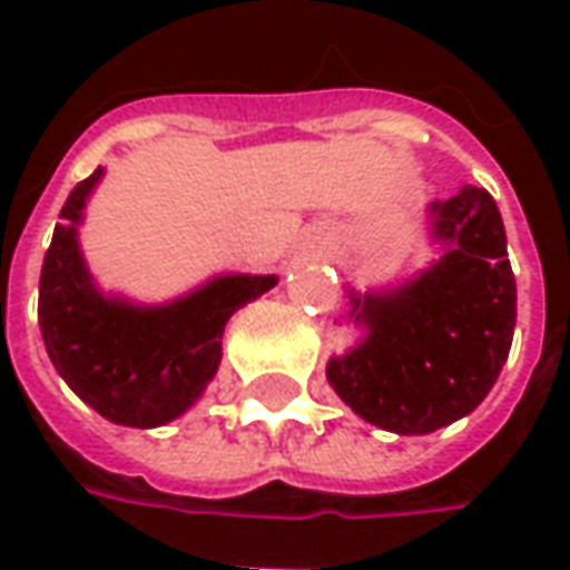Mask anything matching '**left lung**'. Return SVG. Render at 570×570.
Masks as SVG:
<instances>
[{
	"mask_svg": "<svg viewBox=\"0 0 570 570\" xmlns=\"http://www.w3.org/2000/svg\"><path fill=\"white\" fill-rule=\"evenodd\" d=\"M440 259L387 289H347L360 338L330 357L326 379L375 428L421 436L464 419L498 382L515 330L507 232L485 188L428 207Z\"/></svg>",
	"mask_w": 570,
	"mask_h": 570,
	"instance_id": "obj_1",
	"label": "left lung"
}]
</instances>
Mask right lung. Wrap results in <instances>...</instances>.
I'll use <instances>...</instances> for the list:
<instances>
[{
    "label": "right lung",
    "mask_w": 570,
    "mask_h": 570,
    "mask_svg": "<svg viewBox=\"0 0 570 570\" xmlns=\"http://www.w3.org/2000/svg\"><path fill=\"white\" fill-rule=\"evenodd\" d=\"M104 167L69 191L39 277L45 351L94 412L125 428H161L195 406L223 360L228 317L268 293L274 274H216L164 305L106 296L79 244Z\"/></svg>",
    "instance_id": "1"
}]
</instances>
